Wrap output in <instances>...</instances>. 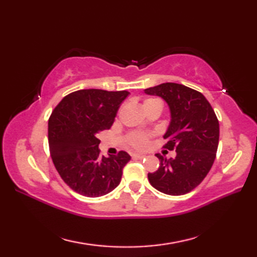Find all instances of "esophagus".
Masks as SVG:
<instances>
[{
  "mask_svg": "<svg viewBox=\"0 0 257 257\" xmlns=\"http://www.w3.org/2000/svg\"><path fill=\"white\" fill-rule=\"evenodd\" d=\"M132 157L134 158V159H144L146 156L145 155H140V154H133Z\"/></svg>",
  "mask_w": 257,
  "mask_h": 257,
  "instance_id": "1",
  "label": "esophagus"
}]
</instances>
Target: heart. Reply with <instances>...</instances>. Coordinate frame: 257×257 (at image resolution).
I'll return each mask as SVG.
<instances>
[{"label":"heart","instance_id":"b5f03b06","mask_svg":"<svg viewBox=\"0 0 257 257\" xmlns=\"http://www.w3.org/2000/svg\"><path fill=\"white\" fill-rule=\"evenodd\" d=\"M147 105H159L162 107V102L157 98H150V99L145 100L144 106ZM128 143L136 149H144L148 145V136L141 133H134L129 136Z\"/></svg>","mask_w":257,"mask_h":257}]
</instances>
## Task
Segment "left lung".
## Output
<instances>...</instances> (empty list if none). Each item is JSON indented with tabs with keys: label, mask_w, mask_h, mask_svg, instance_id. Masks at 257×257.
Instances as JSON below:
<instances>
[{
	"label": "left lung",
	"mask_w": 257,
	"mask_h": 257,
	"mask_svg": "<svg viewBox=\"0 0 257 257\" xmlns=\"http://www.w3.org/2000/svg\"><path fill=\"white\" fill-rule=\"evenodd\" d=\"M159 96L170 108L171 121L163 138V148L176 150V158L167 159L160 154V166L148 173L150 184L169 195L189 193L203 181L215 160L220 125L206 98L192 88L176 83H165L145 89Z\"/></svg>",
	"instance_id": "1"
}]
</instances>
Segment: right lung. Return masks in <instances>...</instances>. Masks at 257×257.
<instances>
[{
	"label": "right lung",
	"mask_w": 257,
	"mask_h": 257,
	"mask_svg": "<svg viewBox=\"0 0 257 257\" xmlns=\"http://www.w3.org/2000/svg\"><path fill=\"white\" fill-rule=\"evenodd\" d=\"M127 90L81 89L65 96L48 119V144L54 166L68 187L98 198L117 187L130 160L125 151L101 157L98 136L110 129Z\"/></svg>",
	"instance_id": "1"
}]
</instances>
